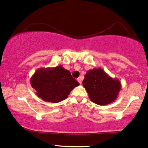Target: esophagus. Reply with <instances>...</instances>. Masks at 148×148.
I'll list each match as a JSON object with an SVG mask.
<instances>
[{"label": "esophagus", "instance_id": "esophagus-1", "mask_svg": "<svg viewBox=\"0 0 148 148\" xmlns=\"http://www.w3.org/2000/svg\"><path fill=\"white\" fill-rule=\"evenodd\" d=\"M77 80L78 81V82L80 84H82V78H81V77H78L77 79Z\"/></svg>", "mask_w": 148, "mask_h": 148}]
</instances>
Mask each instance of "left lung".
I'll use <instances>...</instances> for the list:
<instances>
[{
  "mask_svg": "<svg viewBox=\"0 0 148 148\" xmlns=\"http://www.w3.org/2000/svg\"><path fill=\"white\" fill-rule=\"evenodd\" d=\"M82 84L91 101L100 106L114 101L121 88L119 80L111 77L101 68L87 71Z\"/></svg>",
  "mask_w": 148,
  "mask_h": 148,
  "instance_id": "1",
  "label": "left lung"
}]
</instances>
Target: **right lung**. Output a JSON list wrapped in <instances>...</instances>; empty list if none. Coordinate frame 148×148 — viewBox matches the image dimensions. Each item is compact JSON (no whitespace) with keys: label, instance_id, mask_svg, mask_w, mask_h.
I'll list each match as a JSON object with an SVG mask.
<instances>
[{"label":"right lung","instance_id":"add662e5","mask_svg":"<svg viewBox=\"0 0 148 148\" xmlns=\"http://www.w3.org/2000/svg\"><path fill=\"white\" fill-rule=\"evenodd\" d=\"M36 95L45 101L58 103L68 97L71 91L79 85L70 71L60 65L53 68H40L30 79Z\"/></svg>","mask_w":148,"mask_h":148}]
</instances>
